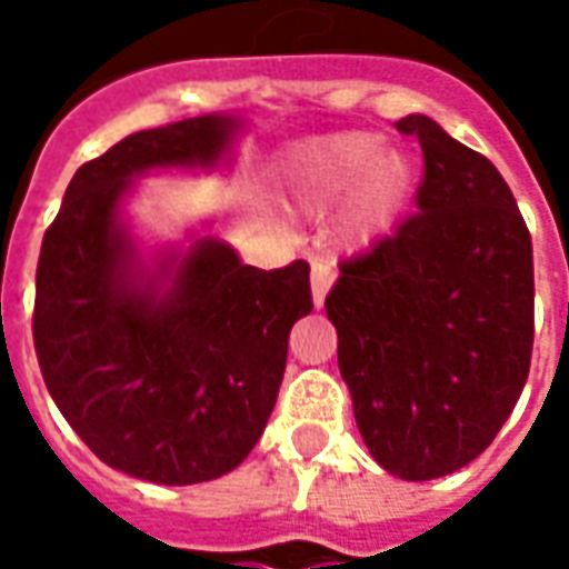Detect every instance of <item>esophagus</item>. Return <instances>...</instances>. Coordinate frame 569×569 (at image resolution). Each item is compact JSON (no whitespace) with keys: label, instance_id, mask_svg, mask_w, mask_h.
Returning <instances> with one entry per match:
<instances>
[{"label":"esophagus","instance_id":"esophagus-1","mask_svg":"<svg viewBox=\"0 0 569 569\" xmlns=\"http://www.w3.org/2000/svg\"><path fill=\"white\" fill-rule=\"evenodd\" d=\"M335 283V271L326 264V261H313L310 264V292H313V305L322 308V301L329 296V289Z\"/></svg>","mask_w":569,"mask_h":569}]
</instances>
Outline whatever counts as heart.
Returning a JSON list of instances; mask_svg holds the SVG:
<instances>
[{"mask_svg": "<svg viewBox=\"0 0 569 569\" xmlns=\"http://www.w3.org/2000/svg\"><path fill=\"white\" fill-rule=\"evenodd\" d=\"M415 182V161L369 130L320 137L286 161V203L305 216H326L345 203L338 231L350 249L375 247L402 222Z\"/></svg>", "mask_w": 569, "mask_h": 569, "instance_id": "obj_1", "label": "heart"}]
</instances>
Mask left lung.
Wrapping results in <instances>:
<instances>
[{
  "label": "left lung",
  "mask_w": 569,
  "mask_h": 569,
  "mask_svg": "<svg viewBox=\"0 0 569 569\" xmlns=\"http://www.w3.org/2000/svg\"><path fill=\"white\" fill-rule=\"evenodd\" d=\"M415 133L418 216L341 264L326 298L359 436L406 481L451 476L488 448L525 390L533 247L500 170L432 118Z\"/></svg>",
  "instance_id": "8db88e82"
}]
</instances>
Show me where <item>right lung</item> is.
<instances>
[{"mask_svg": "<svg viewBox=\"0 0 569 569\" xmlns=\"http://www.w3.org/2000/svg\"><path fill=\"white\" fill-rule=\"evenodd\" d=\"M243 130L240 112H210L130 133L81 163L44 231L32 338L48 393L106 466L154 485L247 460L313 310L308 261L243 264L210 222L151 247L133 231L142 176L222 173Z\"/></svg>", "mask_w": 569, "mask_h": 569, "instance_id": "right-lung-1", "label": "right lung"}]
</instances>
